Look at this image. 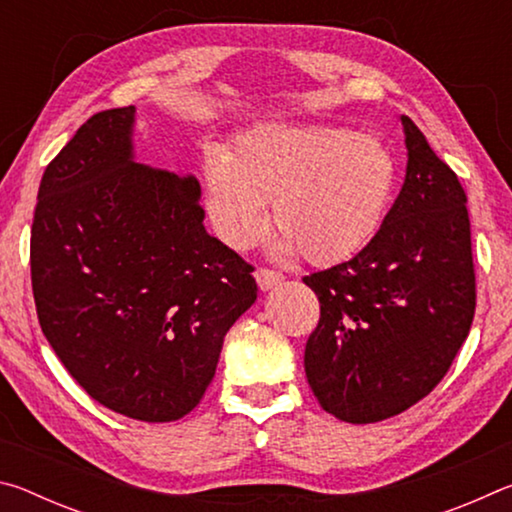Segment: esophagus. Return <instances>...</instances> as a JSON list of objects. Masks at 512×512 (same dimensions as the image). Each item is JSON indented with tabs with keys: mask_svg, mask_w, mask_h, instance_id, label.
<instances>
[{
	"mask_svg": "<svg viewBox=\"0 0 512 512\" xmlns=\"http://www.w3.org/2000/svg\"><path fill=\"white\" fill-rule=\"evenodd\" d=\"M255 280H257V287L262 291H268L277 287V284H282L284 275L277 273V271H271V268H257L255 271Z\"/></svg>",
	"mask_w": 512,
	"mask_h": 512,
	"instance_id": "34e87169",
	"label": "esophagus"
}]
</instances>
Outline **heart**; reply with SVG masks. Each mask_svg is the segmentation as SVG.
Segmentation results:
<instances>
[{"mask_svg":"<svg viewBox=\"0 0 512 512\" xmlns=\"http://www.w3.org/2000/svg\"><path fill=\"white\" fill-rule=\"evenodd\" d=\"M397 164L384 142L329 126L259 124L235 149H207L205 207L225 246L259 239L271 201L277 255L336 264L361 253L391 210Z\"/></svg>","mask_w":512,"mask_h":512,"instance_id":"1","label":"heart"}]
</instances>
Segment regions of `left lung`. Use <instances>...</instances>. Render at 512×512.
Instances as JSON below:
<instances>
[{
  "label": "left lung",
  "instance_id": "1",
  "mask_svg": "<svg viewBox=\"0 0 512 512\" xmlns=\"http://www.w3.org/2000/svg\"><path fill=\"white\" fill-rule=\"evenodd\" d=\"M406 178L377 237L302 282L320 302L305 372L334 418L370 424L427 397L470 334L476 305L467 196L402 115Z\"/></svg>",
  "mask_w": 512,
  "mask_h": 512
}]
</instances>
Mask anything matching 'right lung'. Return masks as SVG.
I'll return each mask as SVG.
<instances>
[{
  "instance_id": "add662e5",
  "label": "right lung",
  "mask_w": 512,
  "mask_h": 512,
  "mask_svg": "<svg viewBox=\"0 0 512 512\" xmlns=\"http://www.w3.org/2000/svg\"><path fill=\"white\" fill-rule=\"evenodd\" d=\"M133 124L135 106L97 112L49 162L31 284L42 332L92 400L173 422L212 384L257 284L207 235L198 180L135 162Z\"/></svg>"
}]
</instances>
